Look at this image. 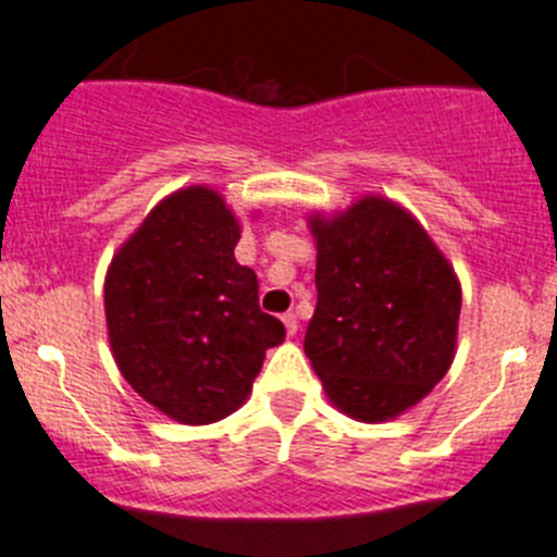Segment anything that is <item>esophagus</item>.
<instances>
[{
	"instance_id": "obj_1",
	"label": "esophagus",
	"mask_w": 557,
	"mask_h": 557,
	"mask_svg": "<svg viewBox=\"0 0 557 557\" xmlns=\"http://www.w3.org/2000/svg\"><path fill=\"white\" fill-rule=\"evenodd\" d=\"M282 321H284V329H287V334H289V337H293V334L298 332V314L287 312V314H284V318H282Z\"/></svg>"
}]
</instances>
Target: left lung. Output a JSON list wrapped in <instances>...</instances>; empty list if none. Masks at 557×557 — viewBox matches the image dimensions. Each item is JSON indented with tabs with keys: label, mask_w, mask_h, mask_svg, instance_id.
Wrapping results in <instances>:
<instances>
[{
	"label": "left lung",
	"mask_w": 557,
	"mask_h": 557,
	"mask_svg": "<svg viewBox=\"0 0 557 557\" xmlns=\"http://www.w3.org/2000/svg\"><path fill=\"white\" fill-rule=\"evenodd\" d=\"M309 228L318 307L304 351L337 410L371 424L401 416L455 359V270L410 211L385 198L309 218Z\"/></svg>",
	"instance_id": "left-lung-1"
}]
</instances>
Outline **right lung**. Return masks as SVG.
Listing matches in <instances>:
<instances>
[{
    "label": "right lung",
    "mask_w": 557,
    "mask_h": 557,
    "mask_svg": "<svg viewBox=\"0 0 557 557\" xmlns=\"http://www.w3.org/2000/svg\"><path fill=\"white\" fill-rule=\"evenodd\" d=\"M239 223L218 191L161 200L106 275L111 351L127 385L181 424L245 405L284 323L259 309L256 273L234 259Z\"/></svg>",
    "instance_id": "obj_1"
}]
</instances>
